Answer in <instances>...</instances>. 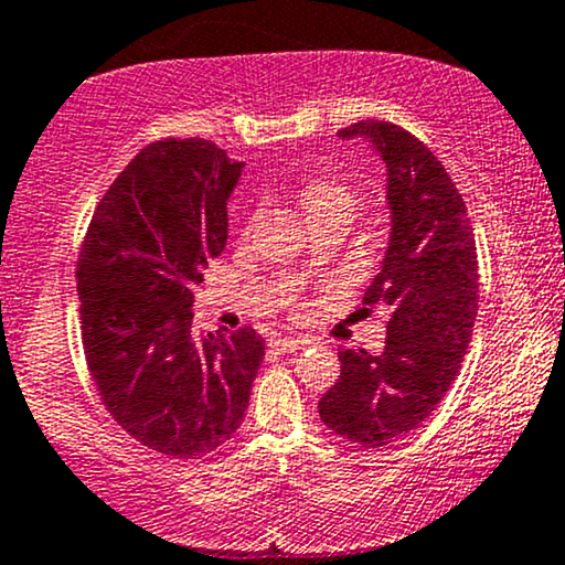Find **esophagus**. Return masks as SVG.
<instances>
[{"instance_id": "obj_1", "label": "esophagus", "mask_w": 565, "mask_h": 565, "mask_svg": "<svg viewBox=\"0 0 565 565\" xmlns=\"http://www.w3.org/2000/svg\"><path fill=\"white\" fill-rule=\"evenodd\" d=\"M271 344L282 352H296V350H303L307 344H312V339H303V335L301 339H294V335H275V341H271Z\"/></svg>"}]
</instances>
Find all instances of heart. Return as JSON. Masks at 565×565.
Returning a JSON list of instances; mask_svg holds the SVG:
<instances>
[{
    "label": "heart",
    "instance_id": "1",
    "mask_svg": "<svg viewBox=\"0 0 565 565\" xmlns=\"http://www.w3.org/2000/svg\"><path fill=\"white\" fill-rule=\"evenodd\" d=\"M296 200L303 207L309 221H320L326 215H354L358 211V194L347 186L344 181L331 179V175H312L301 181L296 189Z\"/></svg>",
    "mask_w": 565,
    "mask_h": 565
}]
</instances>
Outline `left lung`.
<instances>
[{"instance_id":"obj_1","label":"left lung","mask_w":565,"mask_h":565,"mask_svg":"<svg viewBox=\"0 0 565 565\" xmlns=\"http://www.w3.org/2000/svg\"><path fill=\"white\" fill-rule=\"evenodd\" d=\"M339 138L367 141L386 168L390 239L363 301L390 320L382 352L341 347L317 411L339 437L379 448L414 433L454 384L478 317V250L459 189L419 138L376 119Z\"/></svg>"}]
</instances>
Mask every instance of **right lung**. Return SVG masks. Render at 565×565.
<instances>
[{
	"label": "right lung",
	"instance_id": "obj_1",
	"mask_svg": "<svg viewBox=\"0 0 565 565\" xmlns=\"http://www.w3.org/2000/svg\"><path fill=\"white\" fill-rule=\"evenodd\" d=\"M243 168L202 138L149 143L98 202L79 253L93 382L125 433L173 459L237 433L264 360L253 328L192 333V288L224 250Z\"/></svg>",
	"mask_w": 565,
	"mask_h": 565
}]
</instances>
